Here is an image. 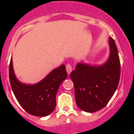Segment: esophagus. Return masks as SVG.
<instances>
[{"label": "esophagus", "instance_id": "obj_1", "mask_svg": "<svg viewBox=\"0 0 134 134\" xmlns=\"http://www.w3.org/2000/svg\"><path fill=\"white\" fill-rule=\"evenodd\" d=\"M66 70H67V74H68V75H70L71 72V71H72V66H71L70 64L67 65V66H66Z\"/></svg>", "mask_w": 134, "mask_h": 134}]
</instances>
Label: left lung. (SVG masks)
<instances>
[{
  "instance_id": "obj_1",
  "label": "left lung",
  "mask_w": 134,
  "mask_h": 134,
  "mask_svg": "<svg viewBox=\"0 0 134 134\" xmlns=\"http://www.w3.org/2000/svg\"><path fill=\"white\" fill-rule=\"evenodd\" d=\"M108 44L109 57L104 63L91 65L81 61L70 75L77 106L86 112L93 113L104 108L118 86L121 73L118 51L112 37H109Z\"/></svg>"
}]
</instances>
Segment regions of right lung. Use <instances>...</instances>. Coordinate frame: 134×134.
Returning <instances> with one entry per match:
<instances>
[{"instance_id": "right-lung-1", "label": "right lung", "mask_w": 134, "mask_h": 134, "mask_svg": "<svg viewBox=\"0 0 134 134\" xmlns=\"http://www.w3.org/2000/svg\"><path fill=\"white\" fill-rule=\"evenodd\" d=\"M9 76L12 91L23 108L32 115L46 117L56 108V93L67 73L63 64L51 71L37 83H23L16 77L12 57Z\"/></svg>"}]
</instances>
